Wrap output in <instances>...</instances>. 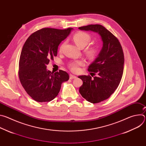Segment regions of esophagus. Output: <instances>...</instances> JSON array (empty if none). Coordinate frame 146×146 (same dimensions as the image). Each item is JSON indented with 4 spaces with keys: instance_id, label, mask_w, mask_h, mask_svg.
<instances>
[{
    "instance_id": "34e87169",
    "label": "esophagus",
    "mask_w": 146,
    "mask_h": 146,
    "mask_svg": "<svg viewBox=\"0 0 146 146\" xmlns=\"http://www.w3.org/2000/svg\"><path fill=\"white\" fill-rule=\"evenodd\" d=\"M76 78V76H74V75H73V74H70V79H71V80H72V79H73V78Z\"/></svg>"
}]
</instances>
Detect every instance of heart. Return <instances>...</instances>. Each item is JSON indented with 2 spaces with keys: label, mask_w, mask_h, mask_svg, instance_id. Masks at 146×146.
Instances as JSON below:
<instances>
[{
  "label": "heart",
  "mask_w": 146,
  "mask_h": 146,
  "mask_svg": "<svg viewBox=\"0 0 146 146\" xmlns=\"http://www.w3.org/2000/svg\"><path fill=\"white\" fill-rule=\"evenodd\" d=\"M90 40V36L87 33L83 32H78L76 33L73 36V40L74 43L78 47L81 48L86 47L89 43ZM62 47V46L60 47V49ZM87 52L88 55H92L95 52V50L94 48H89L87 50ZM84 64V62L83 60H76L71 62L69 64V68L73 72H78L79 71V66H82Z\"/></svg>",
  "instance_id": "heart-1"
}]
</instances>
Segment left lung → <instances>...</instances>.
Instances as JSON below:
<instances>
[{"instance_id":"obj_1","label":"left lung","mask_w":146,"mask_h":146,"mask_svg":"<svg viewBox=\"0 0 146 146\" xmlns=\"http://www.w3.org/2000/svg\"><path fill=\"white\" fill-rule=\"evenodd\" d=\"M78 29L98 33L103 42L98 57L88 69L98 76L94 78L86 75L78 77L83 82L79 88L81 96L92 103H99L108 99L119 84L124 65L122 48L118 40L101 25H89Z\"/></svg>"}]
</instances>
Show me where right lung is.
<instances>
[{
	"label": "right lung",
	"instance_id": "1",
	"mask_svg": "<svg viewBox=\"0 0 146 146\" xmlns=\"http://www.w3.org/2000/svg\"><path fill=\"white\" fill-rule=\"evenodd\" d=\"M72 29L43 28L25 41L19 58L18 75L23 87L35 101H51L59 92L62 83L69 80L68 73L59 70L54 73L47 69V65L57 55L59 44Z\"/></svg>",
	"mask_w": 146,
	"mask_h": 146
}]
</instances>
